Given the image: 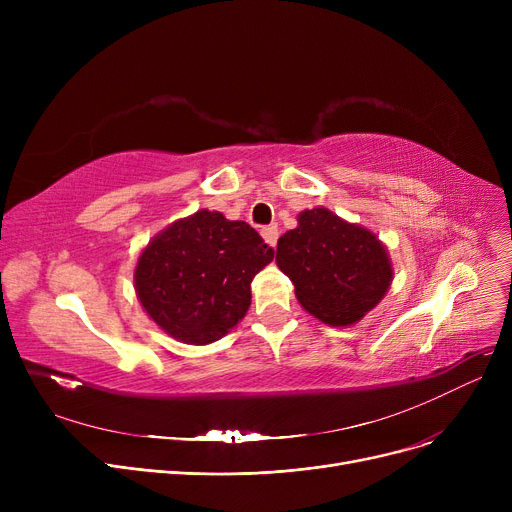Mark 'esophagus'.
Wrapping results in <instances>:
<instances>
[{
    "instance_id": "34e87169",
    "label": "esophagus",
    "mask_w": 512,
    "mask_h": 512,
    "mask_svg": "<svg viewBox=\"0 0 512 512\" xmlns=\"http://www.w3.org/2000/svg\"><path fill=\"white\" fill-rule=\"evenodd\" d=\"M261 236H263V240L267 242V245H270L272 249H276V242H278V228H276V226L263 228V230H261Z\"/></svg>"
}]
</instances>
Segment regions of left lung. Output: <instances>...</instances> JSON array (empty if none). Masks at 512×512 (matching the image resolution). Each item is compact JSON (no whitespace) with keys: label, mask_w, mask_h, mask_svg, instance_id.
I'll use <instances>...</instances> for the list:
<instances>
[{"label":"left lung","mask_w":512,"mask_h":512,"mask_svg":"<svg viewBox=\"0 0 512 512\" xmlns=\"http://www.w3.org/2000/svg\"><path fill=\"white\" fill-rule=\"evenodd\" d=\"M299 226L278 240L276 263L292 280L301 307L344 328L378 307L394 278L384 242L328 207L305 209Z\"/></svg>","instance_id":"left-lung-1"}]
</instances>
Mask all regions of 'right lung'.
<instances>
[{
  "label": "right lung",
  "instance_id": "obj_1",
  "mask_svg": "<svg viewBox=\"0 0 512 512\" xmlns=\"http://www.w3.org/2000/svg\"><path fill=\"white\" fill-rule=\"evenodd\" d=\"M274 251L247 222L199 209L157 232L134 267V290L155 324L184 344H211L247 315L251 282Z\"/></svg>",
  "mask_w": 512,
  "mask_h": 512
}]
</instances>
